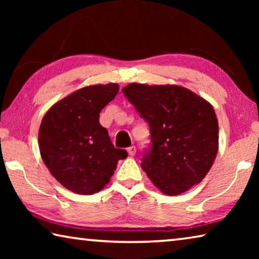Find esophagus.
<instances>
[{"mask_svg": "<svg viewBox=\"0 0 259 259\" xmlns=\"http://www.w3.org/2000/svg\"><path fill=\"white\" fill-rule=\"evenodd\" d=\"M128 154H129L130 156H134V155L136 154V147H135V146H130V147L128 148Z\"/></svg>", "mask_w": 259, "mask_h": 259, "instance_id": "obj_1", "label": "esophagus"}]
</instances>
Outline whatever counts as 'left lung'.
Masks as SVG:
<instances>
[{
    "mask_svg": "<svg viewBox=\"0 0 259 259\" xmlns=\"http://www.w3.org/2000/svg\"><path fill=\"white\" fill-rule=\"evenodd\" d=\"M150 125L152 148L142 168L166 195L202 182L218 152V121L211 104L176 84L130 83L122 89Z\"/></svg>",
    "mask_w": 259,
    "mask_h": 259,
    "instance_id": "left-lung-1",
    "label": "left lung"
}]
</instances>
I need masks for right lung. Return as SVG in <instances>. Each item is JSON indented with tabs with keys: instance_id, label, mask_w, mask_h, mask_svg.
<instances>
[{
	"instance_id": "right-lung-1",
	"label": "right lung",
	"mask_w": 259,
	"mask_h": 259,
	"mask_svg": "<svg viewBox=\"0 0 259 259\" xmlns=\"http://www.w3.org/2000/svg\"><path fill=\"white\" fill-rule=\"evenodd\" d=\"M117 83L81 88L48 109L38 130V147L50 174L65 188L90 195L111 181L119 160L99 113L119 93Z\"/></svg>"
}]
</instances>
